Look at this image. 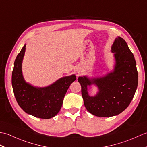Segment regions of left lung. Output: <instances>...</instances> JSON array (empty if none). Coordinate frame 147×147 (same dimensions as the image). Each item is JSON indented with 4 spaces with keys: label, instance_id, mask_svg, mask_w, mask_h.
Returning <instances> with one entry per match:
<instances>
[{
    "label": "left lung",
    "instance_id": "left-lung-1",
    "mask_svg": "<svg viewBox=\"0 0 147 147\" xmlns=\"http://www.w3.org/2000/svg\"><path fill=\"white\" fill-rule=\"evenodd\" d=\"M111 49L115 59L113 72L92 80L86 76L78 79L86 110L98 117H111L121 113L129 106L138 86L136 61L125 40L118 36ZM92 84L99 90L95 97H90L88 93L87 86Z\"/></svg>",
    "mask_w": 147,
    "mask_h": 147
}]
</instances>
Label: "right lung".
I'll list each match as a JSON object with an SVG mask.
<instances>
[{"instance_id":"obj_1","label":"right lung","mask_w":147,"mask_h":147,"mask_svg":"<svg viewBox=\"0 0 147 147\" xmlns=\"http://www.w3.org/2000/svg\"><path fill=\"white\" fill-rule=\"evenodd\" d=\"M25 47L24 45L17 55L12 73V85L15 98L20 107L27 114L41 119L52 118L60 111L65 93L76 77L73 74L61 78L44 88L34 87L27 83L21 70Z\"/></svg>"}]
</instances>
